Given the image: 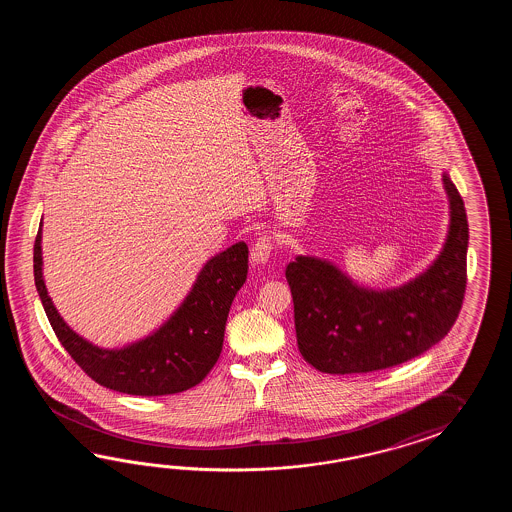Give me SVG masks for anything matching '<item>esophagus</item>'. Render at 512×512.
Here are the masks:
<instances>
[{"mask_svg": "<svg viewBox=\"0 0 512 512\" xmlns=\"http://www.w3.org/2000/svg\"><path fill=\"white\" fill-rule=\"evenodd\" d=\"M272 252V238L263 234L258 240L252 243L251 247V260L254 265H263L269 260Z\"/></svg>", "mask_w": 512, "mask_h": 512, "instance_id": "obj_1", "label": "esophagus"}]
</instances>
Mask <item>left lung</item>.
I'll list each match as a JSON object with an SVG mask.
<instances>
[{"label": "left lung", "mask_w": 512, "mask_h": 512, "mask_svg": "<svg viewBox=\"0 0 512 512\" xmlns=\"http://www.w3.org/2000/svg\"><path fill=\"white\" fill-rule=\"evenodd\" d=\"M443 186L448 234L434 263L414 280L370 289L316 256H296L287 265L298 349L313 368L333 375L386 370L448 335L467 287L468 223L448 174Z\"/></svg>", "instance_id": "8db88e82"}]
</instances>
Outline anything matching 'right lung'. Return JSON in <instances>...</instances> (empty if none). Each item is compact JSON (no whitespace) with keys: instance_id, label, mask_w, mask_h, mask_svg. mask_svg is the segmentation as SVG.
<instances>
[{"instance_id":"add662e5","label":"right lung","mask_w":512,"mask_h":512,"mask_svg":"<svg viewBox=\"0 0 512 512\" xmlns=\"http://www.w3.org/2000/svg\"><path fill=\"white\" fill-rule=\"evenodd\" d=\"M42 223L34 241V283L62 346L87 375L113 392L157 397L196 386L218 362L230 305L249 271V247L238 241L212 256L190 293L163 326L122 348H98L56 311L42 271Z\"/></svg>"}]
</instances>
